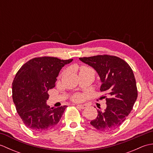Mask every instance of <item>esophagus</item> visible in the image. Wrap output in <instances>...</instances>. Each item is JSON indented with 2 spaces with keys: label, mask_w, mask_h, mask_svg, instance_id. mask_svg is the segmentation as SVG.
I'll use <instances>...</instances> for the list:
<instances>
[{
  "label": "esophagus",
  "mask_w": 153,
  "mask_h": 153,
  "mask_svg": "<svg viewBox=\"0 0 153 153\" xmlns=\"http://www.w3.org/2000/svg\"><path fill=\"white\" fill-rule=\"evenodd\" d=\"M77 106L79 108H82V109H84L85 108L87 107L86 105H77Z\"/></svg>",
  "instance_id": "1"
}]
</instances>
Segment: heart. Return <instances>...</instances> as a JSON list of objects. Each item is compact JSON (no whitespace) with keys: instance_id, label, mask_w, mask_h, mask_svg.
Wrapping results in <instances>:
<instances>
[{"instance_id":"heart-1","label":"heart","mask_w":153,"mask_h":153,"mask_svg":"<svg viewBox=\"0 0 153 153\" xmlns=\"http://www.w3.org/2000/svg\"><path fill=\"white\" fill-rule=\"evenodd\" d=\"M85 68H86V67H82V69H85ZM74 99L75 100H77V101H78V100H82V96L79 95H76V96L74 97Z\"/></svg>"}]
</instances>
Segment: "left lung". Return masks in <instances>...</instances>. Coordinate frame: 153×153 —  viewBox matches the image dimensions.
Segmentation results:
<instances>
[{
	"instance_id": "obj_1",
	"label": "left lung",
	"mask_w": 153,
	"mask_h": 153,
	"mask_svg": "<svg viewBox=\"0 0 153 153\" xmlns=\"http://www.w3.org/2000/svg\"><path fill=\"white\" fill-rule=\"evenodd\" d=\"M98 73L102 85L100 91L105 92L106 108L97 110L98 115L90 123L100 131L114 130L125 121L137 98V89L134 72L122 58L110 55L79 58Z\"/></svg>"
}]
</instances>
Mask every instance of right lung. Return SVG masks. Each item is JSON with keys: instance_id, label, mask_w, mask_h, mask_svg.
Returning a JSON list of instances; mask_svg holds the SVG:
<instances>
[{"instance_id": "right-lung-1", "label": "right lung", "mask_w": 153, "mask_h": 153, "mask_svg": "<svg viewBox=\"0 0 153 153\" xmlns=\"http://www.w3.org/2000/svg\"><path fill=\"white\" fill-rule=\"evenodd\" d=\"M73 59L43 56L27 61L16 74L12 99L25 126L35 132L49 130L59 122L67 106L50 108L48 91L55 86L60 70Z\"/></svg>"}]
</instances>
